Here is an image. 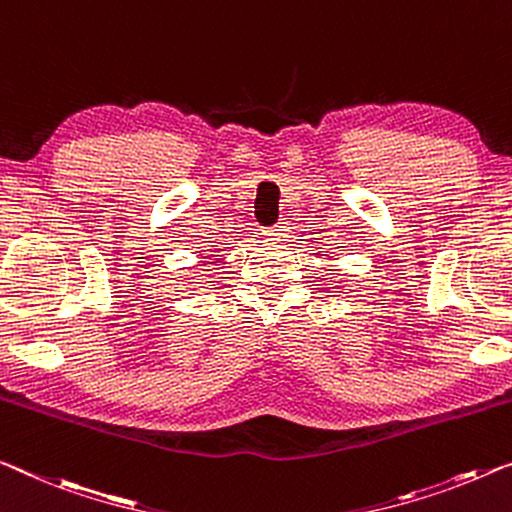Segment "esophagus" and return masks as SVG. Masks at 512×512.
Instances as JSON below:
<instances>
[{
	"label": "esophagus",
	"instance_id": "esophagus-1",
	"mask_svg": "<svg viewBox=\"0 0 512 512\" xmlns=\"http://www.w3.org/2000/svg\"><path fill=\"white\" fill-rule=\"evenodd\" d=\"M288 233V226L283 224V222H279V224H274V226H270V229H267L263 235H267V238H283V235Z\"/></svg>",
	"mask_w": 512,
	"mask_h": 512
}]
</instances>
